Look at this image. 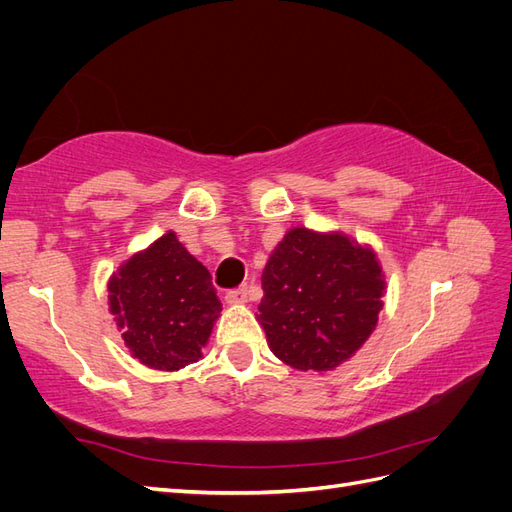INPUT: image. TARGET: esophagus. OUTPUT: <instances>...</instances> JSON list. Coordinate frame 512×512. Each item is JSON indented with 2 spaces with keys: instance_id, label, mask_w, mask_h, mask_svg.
<instances>
[{
  "instance_id": "1",
  "label": "esophagus",
  "mask_w": 512,
  "mask_h": 512,
  "mask_svg": "<svg viewBox=\"0 0 512 512\" xmlns=\"http://www.w3.org/2000/svg\"><path fill=\"white\" fill-rule=\"evenodd\" d=\"M247 286H239V288H232L226 292V301L228 303H245L247 301Z\"/></svg>"
}]
</instances>
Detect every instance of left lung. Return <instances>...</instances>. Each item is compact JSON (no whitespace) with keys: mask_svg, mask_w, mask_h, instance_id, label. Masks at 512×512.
<instances>
[{"mask_svg":"<svg viewBox=\"0 0 512 512\" xmlns=\"http://www.w3.org/2000/svg\"><path fill=\"white\" fill-rule=\"evenodd\" d=\"M258 322L277 359L329 371L363 346L382 309L376 254L344 235L294 228L262 271Z\"/></svg>","mask_w":512,"mask_h":512,"instance_id":"left-lung-1","label":"left lung"}]
</instances>
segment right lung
<instances>
[{"label":"right lung","instance_id":"1","mask_svg":"<svg viewBox=\"0 0 512 512\" xmlns=\"http://www.w3.org/2000/svg\"><path fill=\"white\" fill-rule=\"evenodd\" d=\"M108 301L138 361L175 371L200 359L222 303L209 271L166 232L113 275Z\"/></svg>","mask_w":512,"mask_h":512}]
</instances>
